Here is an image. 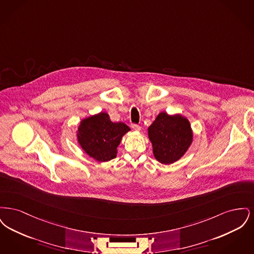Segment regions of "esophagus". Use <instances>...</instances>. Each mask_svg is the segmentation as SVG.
Segmentation results:
<instances>
[{
	"label": "esophagus",
	"instance_id": "esophagus-1",
	"mask_svg": "<svg viewBox=\"0 0 254 254\" xmlns=\"http://www.w3.org/2000/svg\"><path fill=\"white\" fill-rule=\"evenodd\" d=\"M131 127H132L134 130H136V131H140V130H141V127H140L139 125H136V124H132V125H131Z\"/></svg>",
	"mask_w": 254,
	"mask_h": 254
}]
</instances>
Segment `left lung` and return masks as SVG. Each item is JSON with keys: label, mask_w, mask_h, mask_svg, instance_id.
I'll return each instance as SVG.
<instances>
[{"label": "left lung", "mask_w": 254, "mask_h": 254, "mask_svg": "<svg viewBox=\"0 0 254 254\" xmlns=\"http://www.w3.org/2000/svg\"><path fill=\"white\" fill-rule=\"evenodd\" d=\"M147 131L154 157L165 165L183 157L193 139L190 123L180 114L159 113Z\"/></svg>", "instance_id": "obj_1"}]
</instances>
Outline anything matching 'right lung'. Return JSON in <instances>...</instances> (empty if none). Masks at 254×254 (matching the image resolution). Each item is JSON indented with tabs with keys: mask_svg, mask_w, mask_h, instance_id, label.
I'll use <instances>...</instances> for the list:
<instances>
[{
	"mask_svg": "<svg viewBox=\"0 0 254 254\" xmlns=\"http://www.w3.org/2000/svg\"><path fill=\"white\" fill-rule=\"evenodd\" d=\"M129 130L126 124L111 122L107 112H100L80 122L77 139L88 156L107 162L116 157L122 138Z\"/></svg>",
	"mask_w": 254,
	"mask_h": 254,
	"instance_id": "1",
	"label": "right lung"
}]
</instances>
